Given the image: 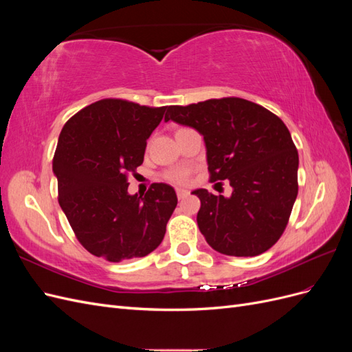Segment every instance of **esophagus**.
Returning <instances> with one entry per match:
<instances>
[{
	"mask_svg": "<svg viewBox=\"0 0 352 352\" xmlns=\"http://www.w3.org/2000/svg\"><path fill=\"white\" fill-rule=\"evenodd\" d=\"M176 195H177L179 199H184V198H186L189 195V190L184 189V188H177L176 189Z\"/></svg>",
	"mask_w": 352,
	"mask_h": 352,
	"instance_id": "obj_1",
	"label": "esophagus"
}]
</instances>
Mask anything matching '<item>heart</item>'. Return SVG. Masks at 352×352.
Wrapping results in <instances>:
<instances>
[{
    "instance_id": "b5f03b06",
    "label": "heart",
    "mask_w": 352,
    "mask_h": 352,
    "mask_svg": "<svg viewBox=\"0 0 352 352\" xmlns=\"http://www.w3.org/2000/svg\"><path fill=\"white\" fill-rule=\"evenodd\" d=\"M164 177L172 184H177V185H184L189 182L190 177V168L189 167H175L172 170L166 172Z\"/></svg>"
}]
</instances>
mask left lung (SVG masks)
<instances>
[{
  "mask_svg": "<svg viewBox=\"0 0 352 352\" xmlns=\"http://www.w3.org/2000/svg\"><path fill=\"white\" fill-rule=\"evenodd\" d=\"M164 120L204 136L210 182L228 179L233 188L229 198L207 189L192 192L201 201L197 221L210 247L233 257L272 248L298 195V151L285 123L236 97L170 105Z\"/></svg>",
  "mask_w": 352,
  "mask_h": 352,
  "instance_id": "left-lung-1",
  "label": "left lung"
}]
</instances>
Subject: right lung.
I'll return each mask as SVG.
<instances>
[{
	"label": "right lung",
	"mask_w": 352,
	"mask_h": 352,
	"mask_svg": "<svg viewBox=\"0 0 352 352\" xmlns=\"http://www.w3.org/2000/svg\"><path fill=\"white\" fill-rule=\"evenodd\" d=\"M167 107L105 98L82 109L63 126L52 170L58 204L82 247L120 263L154 251L177 206L175 189L153 184L129 195L127 177L144 162L146 140Z\"/></svg>",
	"instance_id": "1"
}]
</instances>
